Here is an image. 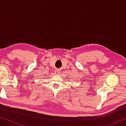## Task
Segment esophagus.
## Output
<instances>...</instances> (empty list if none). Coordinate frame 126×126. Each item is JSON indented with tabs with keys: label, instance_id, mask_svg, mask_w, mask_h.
<instances>
[{
	"label": "esophagus",
	"instance_id": "34e87169",
	"mask_svg": "<svg viewBox=\"0 0 126 126\" xmlns=\"http://www.w3.org/2000/svg\"><path fill=\"white\" fill-rule=\"evenodd\" d=\"M56 72L57 74H59V73H60V72H59V70H58V71H56V72Z\"/></svg>",
	"mask_w": 126,
	"mask_h": 126
}]
</instances>
